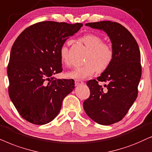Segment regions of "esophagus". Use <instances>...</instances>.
<instances>
[{"instance_id": "obj_1", "label": "esophagus", "mask_w": 152, "mask_h": 152, "mask_svg": "<svg viewBox=\"0 0 152 152\" xmlns=\"http://www.w3.org/2000/svg\"><path fill=\"white\" fill-rule=\"evenodd\" d=\"M83 84V81L81 80H78V79H76L75 80V85L76 86H79V85H82Z\"/></svg>"}]
</instances>
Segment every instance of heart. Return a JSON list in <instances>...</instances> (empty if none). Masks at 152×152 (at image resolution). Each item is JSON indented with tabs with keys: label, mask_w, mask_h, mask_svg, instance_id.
<instances>
[{
	"label": "heart",
	"mask_w": 152,
	"mask_h": 152,
	"mask_svg": "<svg viewBox=\"0 0 152 152\" xmlns=\"http://www.w3.org/2000/svg\"><path fill=\"white\" fill-rule=\"evenodd\" d=\"M89 52L85 60L86 64L77 66L66 73V76L75 79H84L92 76L97 71L103 72L109 67L114 58V50L112 46L103 42L102 38L95 34H87L80 38ZM68 43L64 44L60 49V61L62 64H68Z\"/></svg>",
	"instance_id": "1"
}]
</instances>
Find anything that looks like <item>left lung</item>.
<instances>
[{"instance_id": "left-lung-1", "label": "left lung", "mask_w": 152, "mask_h": 152, "mask_svg": "<svg viewBox=\"0 0 152 152\" xmlns=\"http://www.w3.org/2000/svg\"><path fill=\"white\" fill-rule=\"evenodd\" d=\"M86 25L106 32L112 42L114 58L97 80L87 82L90 94L83 103V108L94 122L110 125L122 120L136 99L142 74L140 52L131 32L117 22L104 21ZM99 82H104V87Z\"/></svg>"}]
</instances>
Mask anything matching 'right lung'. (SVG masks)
Returning a JSON list of instances; mask_svg holds the SVG:
<instances>
[{
  "label": "right lung",
  "mask_w": 152,
  "mask_h": 152,
  "mask_svg": "<svg viewBox=\"0 0 152 152\" xmlns=\"http://www.w3.org/2000/svg\"><path fill=\"white\" fill-rule=\"evenodd\" d=\"M83 23L41 21L26 28L14 42L7 66L8 92L20 115L43 125L59 113L62 101L74 89L73 79H56L62 72L60 49Z\"/></svg>",
  "instance_id": "right-lung-1"
}]
</instances>
